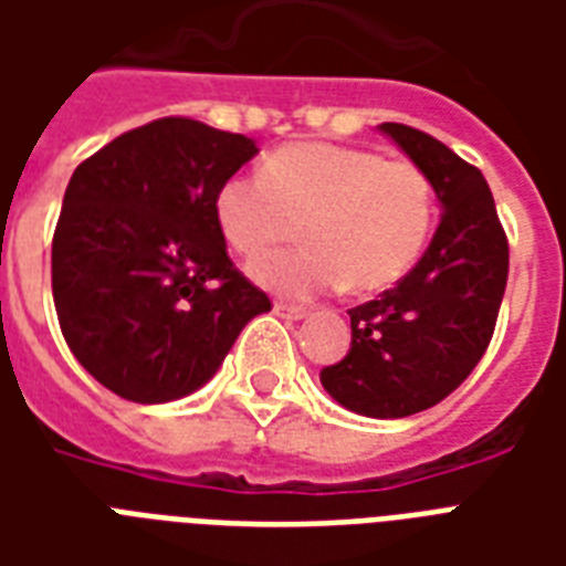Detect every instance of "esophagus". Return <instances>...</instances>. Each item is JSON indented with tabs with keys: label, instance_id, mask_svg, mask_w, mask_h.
Here are the masks:
<instances>
[{
	"label": "esophagus",
	"instance_id": "34e87169",
	"mask_svg": "<svg viewBox=\"0 0 566 566\" xmlns=\"http://www.w3.org/2000/svg\"><path fill=\"white\" fill-rule=\"evenodd\" d=\"M273 311L282 319H302V317H305V314H308V311L300 308V305H284V302H275Z\"/></svg>",
	"mask_w": 566,
	"mask_h": 566
}]
</instances>
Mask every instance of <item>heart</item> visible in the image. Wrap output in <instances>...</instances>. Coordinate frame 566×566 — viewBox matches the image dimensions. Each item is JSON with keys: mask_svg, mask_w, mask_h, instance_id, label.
Instances as JSON below:
<instances>
[{"mask_svg": "<svg viewBox=\"0 0 566 566\" xmlns=\"http://www.w3.org/2000/svg\"><path fill=\"white\" fill-rule=\"evenodd\" d=\"M213 211L222 238L247 258L282 247L293 238V222L305 220V252L249 266L270 291L314 296L346 282L355 293H376L399 282L422 255L434 193L411 161H385L349 146L296 144L270 155L264 170L222 181Z\"/></svg>", "mask_w": 566, "mask_h": 566, "instance_id": "b5f03b06", "label": "heart"}]
</instances>
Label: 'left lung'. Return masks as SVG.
<instances>
[{"instance_id": "1", "label": "left lung", "mask_w": 566, "mask_h": 566, "mask_svg": "<svg viewBox=\"0 0 566 566\" xmlns=\"http://www.w3.org/2000/svg\"><path fill=\"white\" fill-rule=\"evenodd\" d=\"M378 132L426 172L440 222L394 291L349 311V353L319 381L346 411L399 420L447 399L482 361L509 282V240L475 167L402 123Z\"/></svg>"}]
</instances>
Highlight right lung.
Here are the masks:
<instances>
[{
  "mask_svg": "<svg viewBox=\"0 0 566 566\" xmlns=\"http://www.w3.org/2000/svg\"><path fill=\"white\" fill-rule=\"evenodd\" d=\"M255 155L252 137L164 117L75 167L52 240L57 323L84 370L128 402L199 390L270 311L231 264L213 211L222 181Z\"/></svg>",
  "mask_w": 566,
  "mask_h": 566,
  "instance_id": "1",
  "label": "right lung"
}]
</instances>
